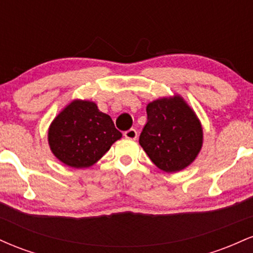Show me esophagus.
I'll list each match as a JSON object with an SVG mask.
<instances>
[{"label": "esophagus", "mask_w": 253, "mask_h": 253, "mask_svg": "<svg viewBox=\"0 0 253 253\" xmlns=\"http://www.w3.org/2000/svg\"><path fill=\"white\" fill-rule=\"evenodd\" d=\"M124 135H125V138H127V139H135L136 135H138V133H136L135 128H129L124 133Z\"/></svg>", "instance_id": "1"}]
</instances>
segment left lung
Here are the masks:
<instances>
[{
	"mask_svg": "<svg viewBox=\"0 0 253 253\" xmlns=\"http://www.w3.org/2000/svg\"><path fill=\"white\" fill-rule=\"evenodd\" d=\"M146 113L139 144L151 161L165 172L187 168L202 146V128L195 113L179 96L153 101Z\"/></svg>",
	"mask_w": 253,
	"mask_h": 253,
	"instance_id": "obj_1",
	"label": "left lung"
}]
</instances>
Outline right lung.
Returning <instances> with one entry per match:
<instances>
[{
	"mask_svg": "<svg viewBox=\"0 0 253 253\" xmlns=\"http://www.w3.org/2000/svg\"><path fill=\"white\" fill-rule=\"evenodd\" d=\"M121 136L94 102L74 101L51 124L48 144L60 162L81 169L96 163Z\"/></svg>",
	"mask_w": 253,
	"mask_h": 253,
	"instance_id": "right-lung-1",
	"label": "right lung"
}]
</instances>
